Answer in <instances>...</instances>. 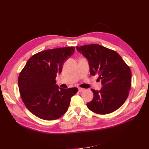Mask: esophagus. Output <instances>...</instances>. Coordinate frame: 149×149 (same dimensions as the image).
<instances>
[{
  "label": "esophagus",
  "mask_w": 149,
  "mask_h": 149,
  "mask_svg": "<svg viewBox=\"0 0 149 149\" xmlns=\"http://www.w3.org/2000/svg\"><path fill=\"white\" fill-rule=\"evenodd\" d=\"M78 90L79 92H83V91H84L85 90V89H84V88H79Z\"/></svg>",
  "instance_id": "esophagus-1"
}]
</instances>
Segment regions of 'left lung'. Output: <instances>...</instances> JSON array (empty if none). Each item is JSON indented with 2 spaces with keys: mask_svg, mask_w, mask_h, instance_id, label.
Listing matches in <instances>:
<instances>
[{
  "mask_svg": "<svg viewBox=\"0 0 149 149\" xmlns=\"http://www.w3.org/2000/svg\"><path fill=\"white\" fill-rule=\"evenodd\" d=\"M88 60L91 75H99L102 88L91 89L93 100L87 107L93 112L106 115L115 111L127 99L131 86L130 68L118 53L98 44L76 47Z\"/></svg>",
  "mask_w": 149,
  "mask_h": 149,
  "instance_id": "1",
  "label": "left lung"
}]
</instances>
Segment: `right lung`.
Returning <instances> with one entry per match:
<instances>
[{
    "mask_svg": "<svg viewBox=\"0 0 149 149\" xmlns=\"http://www.w3.org/2000/svg\"><path fill=\"white\" fill-rule=\"evenodd\" d=\"M74 47L44 50L33 55L20 72L18 84L22 101L33 115L45 120H56L68 110L77 88L63 89L57 75L74 52Z\"/></svg>",
    "mask_w": 149,
    "mask_h": 149,
    "instance_id": "1",
    "label": "right lung"
}]
</instances>
